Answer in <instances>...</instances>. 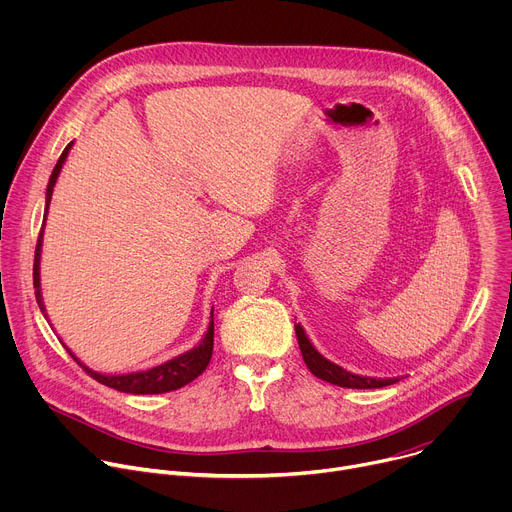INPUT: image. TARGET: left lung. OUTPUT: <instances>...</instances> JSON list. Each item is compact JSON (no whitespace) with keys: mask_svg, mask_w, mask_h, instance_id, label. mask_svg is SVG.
I'll return each mask as SVG.
<instances>
[{"mask_svg":"<svg viewBox=\"0 0 512 512\" xmlns=\"http://www.w3.org/2000/svg\"><path fill=\"white\" fill-rule=\"evenodd\" d=\"M296 336H298V344H300L304 362L308 364L310 373L316 375L318 379L326 381V383H332V385H338V387H348V389H381V387H387V385H393V383L399 381V379H371V377L352 375V373L340 369L338 364L326 360L312 346V342L308 340V336H306V332L300 324L296 326Z\"/></svg>","mask_w":512,"mask_h":512,"instance_id":"8db88e82","label":"left lung"}]
</instances>
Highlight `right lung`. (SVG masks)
I'll return each instance as SVG.
<instances>
[{
	"label": "right lung",
	"mask_w": 512,
	"mask_h": 512,
	"mask_svg": "<svg viewBox=\"0 0 512 512\" xmlns=\"http://www.w3.org/2000/svg\"><path fill=\"white\" fill-rule=\"evenodd\" d=\"M68 143L64 152L60 154L54 170H52V176H50V182H48V190H46V212H48V204H50V198H52V190H54V184H56V178L60 174V168L68 156V150H70ZM44 227V225H42ZM42 233L44 229H40V235H38V243H36V253H34V289H36V302L42 310V314L46 316L44 312V304H42V296H40V247H42ZM212 344H214V322H210L208 326V332L206 336L202 338V342L192 348L190 352L186 354H180L164 364H160V367H154L150 371H139V373H129V375H115V377H107V375H99V373H93L91 369L83 367V362L72 354L68 348V354L75 358L77 364H81L83 371H87V375H91L95 381H99L101 385H107L111 389H117L121 393H133V395H158V393H168V391H176L188 383H192L196 377H200L208 362H210V356H212Z\"/></svg>",
	"instance_id": "obj_1"
}]
</instances>
